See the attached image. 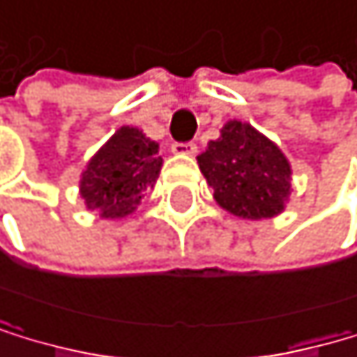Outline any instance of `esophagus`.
<instances>
[{"label": "esophagus", "instance_id": "1", "mask_svg": "<svg viewBox=\"0 0 357 357\" xmlns=\"http://www.w3.org/2000/svg\"><path fill=\"white\" fill-rule=\"evenodd\" d=\"M171 151H173L175 155H195V153H197V144H193V142H186V144L175 142V144L171 146Z\"/></svg>", "mask_w": 357, "mask_h": 357}]
</instances>
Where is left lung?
I'll use <instances>...</instances> for the list:
<instances>
[{
  "instance_id": "left-lung-1",
  "label": "left lung",
  "mask_w": 357,
  "mask_h": 357,
  "mask_svg": "<svg viewBox=\"0 0 357 357\" xmlns=\"http://www.w3.org/2000/svg\"><path fill=\"white\" fill-rule=\"evenodd\" d=\"M215 202L234 217L272 219L291 195V164L279 144L250 123L228 120L197 155Z\"/></svg>"
}]
</instances>
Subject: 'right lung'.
Returning a JSON list of instances; mask_svg holds the SVG:
<instances>
[{
	"label": "right lung",
	"instance_id": "right-lung-1",
	"mask_svg": "<svg viewBox=\"0 0 357 357\" xmlns=\"http://www.w3.org/2000/svg\"><path fill=\"white\" fill-rule=\"evenodd\" d=\"M160 144L138 127H120L89 158L78 182L85 208L100 219H123L135 213L146 188H153L160 169Z\"/></svg>",
	"mask_w": 357,
	"mask_h": 357
}]
</instances>
